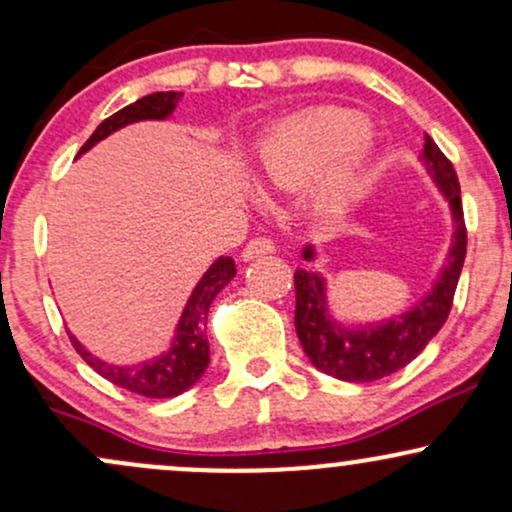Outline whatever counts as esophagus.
<instances>
[{
  "mask_svg": "<svg viewBox=\"0 0 512 512\" xmlns=\"http://www.w3.org/2000/svg\"><path fill=\"white\" fill-rule=\"evenodd\" d=\"M274 240L267 238V236H260V238H252L248 245L243 248V260H257V257H264V255H272L274 252Z\"/></svg>",
  "mask_w": 512,
  "mask_h": 512,
  "instance_id": "obj_1",
  "label": "esophagus"
}]
</instances>
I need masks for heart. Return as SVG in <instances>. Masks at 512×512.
<instances>
[{
  "label": "heart",
  "mask_w": 512,
  "mask_h": 512,
  "mask_svg": "<svg viewBox=\"0 0 512 512\" xmlns=\"http://www.w3.org/2000/svg\"><path fill=\"white\" fill-rule=\"evenodd\" d=\"M366 117L344 108H317L276 125L257 151L255 178L264 190L293 192L313 182L310 204L337 219L361 192L368 144Z\"/></svg>",
  "instance_id": "obj_1"
}]
</instances>
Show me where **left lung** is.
Returning a JSON list of instances; mask_svg holds the SVG:
<instances>
[{
	"label": "left lung",
	"mask_w": 512,
	"mask_h": 512,
	"mask_svg": "<svg viewBox=\"0 0 512 512\" xmlns=\"http://www.w3.org/2000/svg\"><path fill=\"white\" fill-rule=\"evenodd\" d=\"M421 158L426 161L443 195L450 199L457 228L448 264L424 301L407 315L385 322V325L346 330L332 322L327 313L325 279L315 272H305V269H296L293 274V281H296V332L305 356L322 373L334 375L346 383H370V380L397 373L424 351V346L436 337L450 315L464 255H467L462 192L450 158L438 149V144L428 134L424 137ZM303 255L305 260H310L313 250L305 248Z\"/></svg>",
	"instance_id": "1"
}]
</instances>
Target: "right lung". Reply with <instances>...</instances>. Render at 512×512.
<instances>
[{
    "instance_id": "right-lung-1",
    "label": "right lung",
    "mask_w": 512,
    "mask_h": 512,
    "mask_svg": "<svg viewBox=\"0 0 512 512\" xmlns=\"http://www.w3.org/2000/svg\"><path fill=\"white\" fill-rule=\"evenodd\" d=\"M182 93L178 91H158L151 96L139 98L137 103L127 105V108L117 110L115 115L105 117L101 125L96 127V132L88 137V142L81 146L79 154L91 149L93 144H98L101 139L113 134L115 129L129 125V122L139 120H163L175 110ZM236 276V262L231 257H219L207 274L202 276V281L192 291L190 301H187L185 310H182L178 334H175L173 349L166 356H158L154 361L139 363L132 368H117L108 366V363L93 358L88 351L72 339V346L79 351L81 358L96 370L98 375H103L105 380L122 387V390L137 392V395L151 397V399H168L180 395V392L190 390L192 385L202 378V373L209 366V339H207V315L209 305L216 298L223 286Z\"/></svg>"
}]
</instances>
